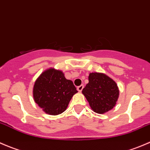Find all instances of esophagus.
Segmentation results:
<instances>
[{"mask_svg": "<svg viewBox=\"0 0 150 150\" xmlns=\"http://www.w3.org/2000/svg\"><path fill=\"white\" fill-rule=\"evenodd\" d=\"M83 88H84V86H83V85H81V86H78V88H77V89H78V91L81 92V91H82L83 89Z\"/></svg>", "mask_w": 150, "mask_h": 150, "instance_id": "1", "label": "esophagus"}]
</instances>
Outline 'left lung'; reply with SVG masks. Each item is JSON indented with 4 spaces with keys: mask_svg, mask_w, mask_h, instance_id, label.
Returning <instances> with one entry per match:
<instances>
[{
    "mask_svg": "<svg viewBox=\"0 0 150 150\" xmlns=\"http://www.w3.org/2000/svg\"><path fill=\"white\" fill-rule=\"evenodd\" d=\"M92 110L99 114L110 111L115 106L119 97L116 83L105 74H89L88 83L82 91Z\"/></svg>",
    "mask_w": 150,
    "mask_h": 150,
    "instance_id": "1",
    "label": "left lung"
}]
</instances>
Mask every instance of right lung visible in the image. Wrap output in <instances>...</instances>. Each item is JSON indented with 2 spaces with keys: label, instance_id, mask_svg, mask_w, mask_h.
<instances>
[{
  "label": "right lung",
  "instance_id": "1",
  "mask_svg": "<svg viewBox=\"0 0 150 150\" xmlns=\"http://www.w3.org/2000/svg\"><path fill=\"white\" fill-rule=\"evenodd\" d=\"M78 91L72 81L66 79L61 70L49 68L38 78L33 87V98L43 111L57 115L66 110Z\"/></svg>",
  "mask_w": 150,
  "mask_h": 150
}]
</instances>
